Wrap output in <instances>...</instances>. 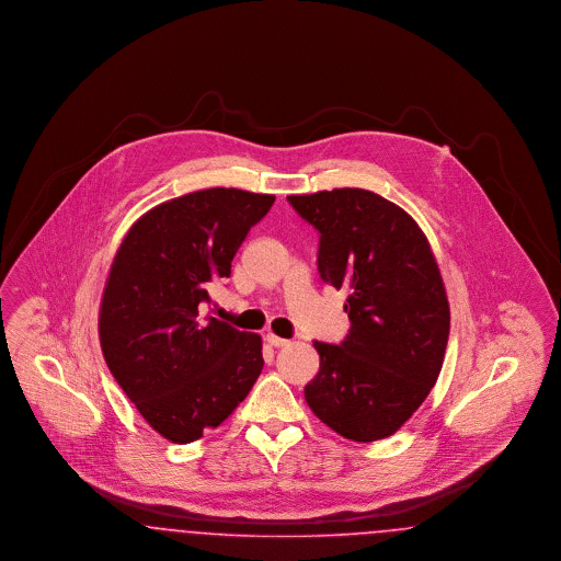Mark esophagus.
<instances>
[{"label": "esophagus", "instance_id": "1", "mask_svg": "<svg viewBox=\"0 0 561 561\" xmlns=\"http://www.w3.org/2000/svg\"><path fill=\"white\" fill-rule=\"evenodd\" d=\"M265 341H267L271 347H286V345H290L288 339H282V336L273 334V332H268L267 336H265Z\"/></svg>", "mask_w": 561, "mask_h": 561}]
</instances>
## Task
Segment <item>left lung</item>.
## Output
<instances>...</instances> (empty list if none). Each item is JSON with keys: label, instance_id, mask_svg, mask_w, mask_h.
<instances>
[{"label": "left lung", "instance_id": "obj_1", "mask_svg": "<svg viewBox=\"0 0 561 561\" xmlns=\"http://www.w3.org/2000/svg\"><path fill=\"white\" fill-rule=\"evenodd\" d=\"M288 202L320 231L321 279L348 293L347 339L313 343L320 373L305 400L347 439L389 437L427 400L448 345L450 305L431 245L410 214L366 188Z\"/></svg>", "mask_w": 561, "mask_h": 561}]
</instances>
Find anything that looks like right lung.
Masks as SVG:
<instances>
[{
	"label": "right lung",
	"mask_w": 561,
	"mask_h": 561,
	"mask_svg": "<svg viewBox=\"0 0 561 561\" xmlns=\"http://www.w3.org/2000/svg\"><path fill=\"white\" fill-rule=\"evenodd\" d=\"M273 202L241 188L187 193L142 214L113 259L99 316L103 355L140 416L174 444L229 419L263 370L261 336L202 307Z\"/></svg>",
	"instance_id": "add662e5"
}]
</instances>
